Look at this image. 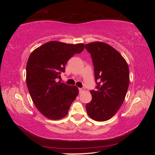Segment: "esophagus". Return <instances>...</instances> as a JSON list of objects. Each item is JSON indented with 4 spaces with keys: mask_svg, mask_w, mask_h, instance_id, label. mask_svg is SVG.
<instances>
[{
    "mask_svg": "<svg viewBox=\"0 0 155 155\" xmlns=\"http://www.w3.org/2000/svg\"><path fill=\"white\" fill-rule=\"evenodd\" d=\"M83 89H82V88H79V92L80 93H81V92H82V91H83Z\"/></svg>",
    "mask_w": 155,
    "mask_h": 155,
    "instance_id": "34e87169",
    "label": "esophagus"
}]
</instances>
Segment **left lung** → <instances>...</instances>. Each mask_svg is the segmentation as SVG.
<instances>
[{
  "mask_svg": "<svg viewBox=\"0 0 155 155\" xmlns=\"http://www.w3.org/2000/svg\"><path fill=\"white\" fill-rule=\"evenodd\" d=\"M85 48L92 59L97 83V90L90 91L92 99L86 110L94 120L106 121L124 103L130 81L128 65L121 54L106 43L94 41L85 44Z\"/></svg>",
  "mask_w": 155,
  "mask_h": 155,
  "instance_id": "8db88e82",
  "label": "left lung"
}]
</instances>
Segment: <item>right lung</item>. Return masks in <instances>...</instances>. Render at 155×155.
<instances>
[{
	"label": "right lung",
	"instance_id": "1",
	"mask_svg": "<svg viewBox=\"0 0 155 155\" xmlns=\"http://www.w3.org/2000/svg\"><path fill=\"white\" fill-rule=\"evenodd\" d=\"M84 45L51 41L34 50L28 57L26 68L28 90L37 109L47 118L57 120L66 116L78 96L77 87L57 79L65 72L67 61L82 52Z\"/></svg>",
	"mask_w": 155,
	"mask_h": 155
}]
</instances>
